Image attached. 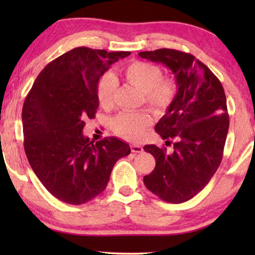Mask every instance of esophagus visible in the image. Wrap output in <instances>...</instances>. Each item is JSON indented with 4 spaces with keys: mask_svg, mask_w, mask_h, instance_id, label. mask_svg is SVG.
<instances>
[{
    "mask_svg": "<svg viewBox=\"0 0 255 255\" xmlns=\"http://www.w3.org/2000/svg\"><path fill=\"white\" fill-rule=\"evenodd\" d=\"M131 151L133 153H141L142 151H144V148H142L140 145L133 144V145H131Z\"/></svg>",
    "mask_w": 255,
    "mask_h": 255,
    "instance_id": "34e87169",
    "label": "esophagus"
}]
</instances>
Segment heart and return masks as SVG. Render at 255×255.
<instances>
[{
	"label": "heart",
	"mask_w": 255,
	"mask_h": 255,
	"mask_svg": "<svg viewBox=\"0 0 255 255\" xmlns=\"http://www.w3.org/2000/svg\"><path fill=\"white\" fill-rule=\"evenodd\" d=\"M122 75L128 85L142 93L146 106L156 114H162L172 106L177 93V83L174 78L163 76L160 66L146 61H133L125 66ZM117 94V82L113 75H104L97 86V100L101 107H114ZM152 124L146 113H123L113 122L114 131L120 137L130 141H138Z\"/></svg>",
	"instance_id": "heart-1"
}]
</instances>
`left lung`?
Segmentation results:
<instances>
[{"mask_svg": "<svg viewBox=\"0 0 255 255\" xmlns=\"http://www.w3.org/2000/svg\"><path fill=\"white\" fill-rule=\"evenodd\" d=\"M139 55L168 67L177 83L172 106L155 125L166 145L175 139L173 152L145 146L155 168L144 183L162 201L183 203L207 186L222 162L230 125L224 89L203 62L186 52L160 48Z\"/></svg>", "mask_w": 255, "mask_h": 255, "instance_id": "1", "label": "left lung"}]
</instances>
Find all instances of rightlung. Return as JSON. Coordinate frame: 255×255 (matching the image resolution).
Instances as JSON below:
<instances>
[{
	"mask_svg": "<svg viewBox=\"0 0 255 255\" xmlns=\"http://www.w3.org/2000/svg\"><path fill=\"white\" fill-rule=\"evenodd\" d=\"M131 52L76 47L51 61L37 76L22 110L24 149L43 186L65 203L79 205L106 189L128 144L115 137L94 142L82 133L99 108L100 78Z\"/></svg>",
	"mask_w": 255,
	"mask_h": 255,
	"instance_id": "obj_1",
	"label": "right lung"
}]
</instances>
